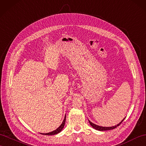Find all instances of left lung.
Instances as JSON below:
<instances>
[{
	"label": "left lung",
	"mask_w": 146,
	"mask_h": 146,
	"mask_svg": "<svg viewBox=\"0 0 146 146\" xmlns=\"http://www.w3.org/2000/svg\"><path fill=\"white\" fill-rule=\"evenodd\" d=\"M124 119V118L122 120V121L121 122V123H119L118 124H117V125H116L115 126H112V127H102V126H98V125H97V124H94L93 123H92L90 121H89V120H88V121H89L90 125L92 127H93L94 128H95V129L98 130V131H106V130H111V129L116 128V127H117L118 126H119L121 124V123L123 121Z\"/></svg>",
	"instance_id": "left-lung-1"
}]
</instances>
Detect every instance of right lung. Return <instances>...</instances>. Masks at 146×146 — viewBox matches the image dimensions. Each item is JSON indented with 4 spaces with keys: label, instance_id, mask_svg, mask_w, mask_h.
I'll list each match as a JSON object with an SVG mask.
<instances>
[{
    "label": "right lung",
    "instance_id": "obj_1",
    "mask_svg": "<svg viewBox=\"0 0 146 146\" xmlns=\"http://www.w3.org/2000/svg\"><path fill=\"white\" fill-rule=\"evenodd\" d=\"M66 115L65 116L64 119V121H62V123L61 124V126H60L58 129H56V130L52 131V132H51V133H46V134H45V135H54V134H58V133L61 132V131H62V129H63L64 126V124H65V123H66Z\"/></svg>",
    "mask_w": 146,
    "mask_h": 146
}]
</instances>
